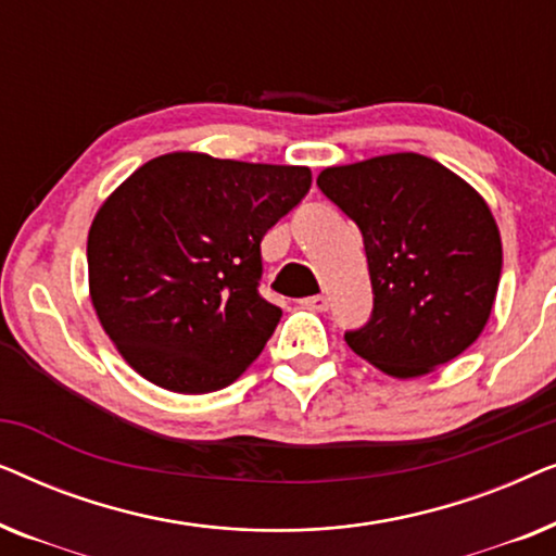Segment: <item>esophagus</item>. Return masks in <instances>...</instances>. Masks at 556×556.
<instances>
[{"instance_id":"34e87169","label":"esophagus","mask_w":556,"mask_h":556,"mask_svg":"<svg viewBox=\"0 0 556 556\" xmlns=\"http://www.w3.org/2000/svg\"><path fill=\"white\" fill-rule=\"evenodd\" d=\"M303 306L311 311H329V299H326L324 293L311 295V299H303Z\"/></svg>"}]
</instances>
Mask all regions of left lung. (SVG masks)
I'll use <instances>...</instances> for the list:
<instances>
[{
	"mask_svg": "<svg viewBox=\"0 0 556 556\" xmlns=\"http://www.w3.org/2000/svg\"><path fill=\"white\" fill-rule=\"evenodd\" d=\"M316 185L362 230L375 308L346 331L354 354L384 375L422 377L481 337L501 278L489 204L422 154L329 166Z\"/></svg>",
	"mask_w": 556,
	"mask_h": 556,
	"instance_id": "8db88e82",
	"label": "left lung"
}]
</instances>
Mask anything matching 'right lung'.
Wrapping results in <instances>:
<instances>
[{"instance_id":"add662e5","label":"right lung","mask_w":556,"mask_h":556,"mask_svg":"<svg viewBox=\"0 0 556 556\" xmlns=\"http://www.w3.org/2000/svg\"><path fill=\"white\" fill-rule=\"evenodd\" d=\"M308 189V166L174 151L103 202L88 232L90 301L143 379L204 394L257 359L283 314L257 293L261 240Z\"/></svg>"}]
</instances>
